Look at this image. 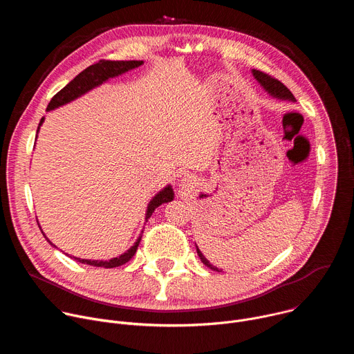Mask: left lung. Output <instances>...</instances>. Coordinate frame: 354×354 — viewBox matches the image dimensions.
<instances>
[{
    "mask_svg": "<svg viewBox=\"0 0 354 354\" xmlns=\"http://www.w3.org/2000/svg\"><path fill=\"white\" fill-rule=\"evenodd\" d=\"M252 74H254L255 80L261 84V86H263V89H265L268 93H270L273 97L283 99V100H291V102H295L294 95H292V93L290 92V89H288L286 85H283L279 80H276V78L270 77L269 74L262 73V71H259V70H252ZM196 250H197V255H198V258L201 259V262H203L207 268L220 272L216 266H213V265L205 258V255L201 254L200 249H198L197 246H196Z\"/></svg>",
    "mask_w": 354,
    "mask_h": 354,
    "instance_id": "left-lung-1",
    "label": "left lung"
}]
</instances>
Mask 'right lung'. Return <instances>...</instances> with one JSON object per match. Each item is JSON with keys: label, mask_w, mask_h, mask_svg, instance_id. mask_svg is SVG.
Wrapping results in <instances>:
<instances>
[{"label": "right lung", "mask_w": 354, "mask_h": 354, "mask_svg": "<svg viewBox=\"0 0 354 354\" xmlns=\"http://www.w3.org/2000/svg\"><path fill=\"white\" fill-rule=\"evenodd\" d=\"M142 63L144 62H141V60H129V62L100 60V62L89 66L84 71H81L73 81H70L62 91H59L52 97V100H50V104L47 105L46 111L47 112L55 111V109H57V108L71 102V100L80 97L81 95L86 93L88 91H91V89H93V88H96L99 85H102L109 78L122 75V74H124V73H127V71H130L133 68H137ZM43 122H44V118L40 119V123H39V127H37V133H39V129L43 124ZM172 200H174V190H172V186L168 185L161 192H158L153 198H151V201L148 203V207H147V213H145V221H148V218L153 216V213H154V210L157 207H160L162 203H168V201H172ZM41 234H43V231H41ZM141 234H142V231H141ZM44 238L47 239V242L50 245H53L52 242L48 241V238L46 235H44ZM140 241H141V235L137 238L134 245L129 250L124 252V254H122L118 258H112L109 261H91V259H81V258H75V257H70V258H74V261H77L80 263H84V265H89V266L106 268V269L118 268V266L124 265L126 262H129L134 257ZM53 246L56 248V245H53Z\"/></svg>", "instance_id": "right-lung-1"}]
</instances>
